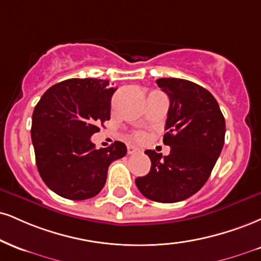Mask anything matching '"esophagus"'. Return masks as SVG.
Returning <instances> with one entry per match:
<instances>
[{
  "label": "esophagus",
  "mask_w": 261,
  "mask_h": 261,
  "mask_svg": "<svg viewBox=\"0 0 261 261\" xmlns=\"http://www.w3.org/2000/svg\"><path fill=\"white\" fill-rule=\"evenodd\" d=\"M136 153H140V149L137 147L127 146V154H136Z\"/></svg>",
  "instance_id": "esophagus-1"
}]
</instances>
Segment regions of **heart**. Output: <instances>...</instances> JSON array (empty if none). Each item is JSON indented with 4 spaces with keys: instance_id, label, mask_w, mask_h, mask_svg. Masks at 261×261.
Listing matches in <instances>:
<instances>
[{
    "instance_id": "obj_1",
    "label": "heart",
    "mask_w": 261,
    "mask_h": 261,
    "mask_svg": "<svg viewBox=\"0 0 261 261\" xmlns=\"http://www.w3.org/2000/svg\"><path fill=\"white\" fill-rule=\"evenodd\" d=\"M135 137H136V139L137 140H143L144 139V135L142 134V133H139V134H136V135H135Z\"/></svg>"
}]
</instances>
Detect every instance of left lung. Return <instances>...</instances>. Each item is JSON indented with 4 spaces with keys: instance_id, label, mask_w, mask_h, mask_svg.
I'll return each mask as SVG.
<instances>
[{
    "instance_id": "8db88e82",
    "label": "left lung",
    "mask_w": 261,
    "mask_h": 261,
    "mask_svg": "<svg viewBox=\"0 0 261 261\" xmlns=\"http://www.w3.org/2000/svg\"><path fill=\"white\" fill-rule=\"evenodd\" d=\"M156 84L168 95L163 142L170 154L147 149L150 170L135 182L146 198L176 203L193 196L212 174L225 142V118L214 96L192 81L162 77Z\"/></svg>"
}]
</instances>
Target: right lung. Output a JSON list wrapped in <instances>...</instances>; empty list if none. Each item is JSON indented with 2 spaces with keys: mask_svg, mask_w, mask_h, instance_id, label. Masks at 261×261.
Segmentation results:
<instances>
[{
  "mask_svg": "<svg viewBox=\"0 0 261 261\" xmlns=\"http://www.w3.org/2000/svg\"><path fill=\"white\" fill-rule=\"evenodd\" d=\"M115 90L108 80H64L49 87L34 109L31 140L37 170L63 198L95 197L105 186L109 165L126 154L119 141L97 149L90 140L98 125L111 119Z\"/></svg>",
  "mask_w": 261,
  "mask_h": 261,
  "instance_id": "obj_1",
  "label": "right lung"
}]
</instances>
